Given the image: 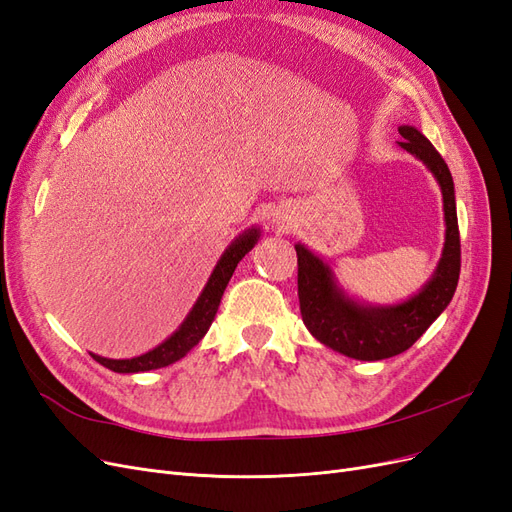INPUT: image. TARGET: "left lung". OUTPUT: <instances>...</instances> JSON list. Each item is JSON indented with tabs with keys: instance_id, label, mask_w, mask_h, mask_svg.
I'll list each match as a JSON object with an SVG mask.
<instances>
[{
	"instance_id": "8db88e82",
	"label": "left lung",
	"mask_w": 512,
	"mask_h": 512,
	"mask_svg": "<svg viewBox=\"0 0 512 512\" xmlns=\"http://www.w3.org/2000/svg\"><path fill=\"white\" fill-rule=\"evenodd\" d=\"M404 147L436 177L444 198L446 239L431 280L412 299L397 305H363L339 288L331 267L297 243L299 303L305 327L320 344L350 359L382 361L408 350L451 303L461 271V245L451 170L427 138L412 126H401Z\"/></svg>"
}]
</instances>
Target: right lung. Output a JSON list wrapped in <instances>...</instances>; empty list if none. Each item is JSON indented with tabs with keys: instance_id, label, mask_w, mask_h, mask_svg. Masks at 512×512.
Returning <instances> with one entry per match:
<instances>
[{
	"instance_id": "right-lung-1",
	"label": "right lung",
	"mask_w": 512,
	"mask_h": 512,
	"mask_svg": "<svg viewBox=\"0 0 512 512\" xmlns=\"http://www.w3.org/2000/svg\"><path fill=\"white\" fill-rule=\"evenodd\" d=\"M258 237H260V230L250 228L228 245V250L222 254L218 265H215L207 286L203 288V292H200V297L194 303L188 318H185L181 322V327L158 348H153L141 356H134V359H104V356H98V354H91V356H94V359L106 369L117 371V374H138V371L166 367L170 363L183 359V356L188 354L209 331L215 314H218L222 294L230 282L232 273H235L239 260L258 243Z\"/></svg>"
}]
</instances>
